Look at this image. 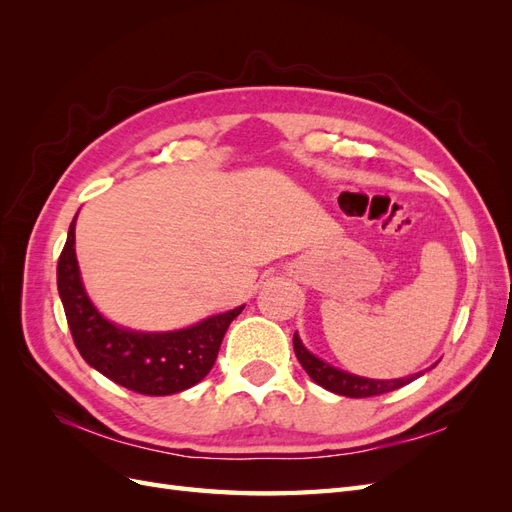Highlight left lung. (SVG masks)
<instances>
[{
    "mask_svg": "<svg viewBox=\"0 0 512 512\" xmlns=\"http://www.w3.org/2000/svg\"><path fill=\"white\" fill-rule=\"evenodd\" d=\"M292 346H294V354H297L301 367L307 371V376L312 378L316 384H320L322 389H327V391L337 393V395L356 397V399L384 395V393L397 391V389H401V386L410 384L418 376H423V371H421V374H414V376H408V378H397V380L361 378V376L348 374V371H342L337 367H331L329 363L320 361L318 356H314L301 344V339H299L297 333H294V337H292Z\"/></svg>",
    "mask_w": 512,
    "mask_h": 512,
    "instance_id": "left-lung-1",
    "label": "left lung"
}]
</instances>
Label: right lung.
Returning <instances> with one entry per match:
<instances>
[{
    "label": "right lung",
    "mask_w": 512,
    "mask_h": 512,
    "mask_svg": "<svg viewBox=\"0 0 512 512\" xmlns=\"http://www.w3.org/2000/svg\"><path fill=\"white\" fill-rule=\"evenodd\" d=\"M74 224L57 262V290L68 327L83 359L102 376L141 395H173L203 380L241 307L211 316L190 329L141 333L108 322L89 301L74 254Z\"/></svg>",
    "instance_id": "obj_1"
}]
</instances>
